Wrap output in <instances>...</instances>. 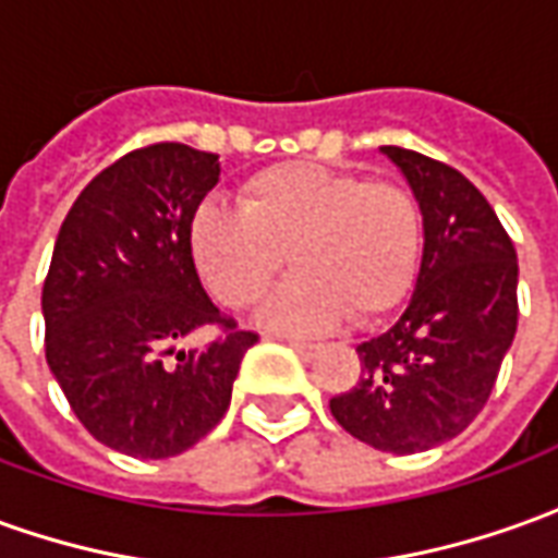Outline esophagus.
<instances>
[{
	"instance_id": "obj_1",
	"label": "esophagus",
	"mask_w": 558,
	"mask_h": 558,
	"mask_svg": "<svg viewBox=\"0 0 558 558\" xmlns=\"http://www.w3.org/2000/svg\"><path fill=\"white\" fill-rule=\"evenodd\" d=\"M290 347L302 356V360H314L319 350V344H314V341H290Z\"/></svg>"
}]
</instances>
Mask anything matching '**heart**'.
<instances>
[{"label": "heart", "mask_w": 558, "mask_h": 558, "mask_svg": "<svg viewBox=\"0 0 558 558\" xmlns=\"http://www.w3.org/2000/svg\"><path fill=\"white\" fill-rule=\"evenodd\" d=\"M239 205H202L190 251L208 290L229 307H251L290 256L295 271L259 311L268 329L302 335L347 314L372 319L414 280L423 220L404 186L280 162L244 181Z\"/></svg>", "instance_id": "obj_1"}]
</instances>
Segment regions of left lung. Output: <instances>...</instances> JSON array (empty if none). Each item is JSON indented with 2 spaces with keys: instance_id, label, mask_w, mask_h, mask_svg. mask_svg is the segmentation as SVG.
<instances>
[{
  "instance_id": "obj_1",
  "label": "left lung",
  "mask_w": 558,
  "mask_h": 558,
  "mask_svg": "<svg viewBox=\"0 0 558 558\" xmlns=\"http://www.w3.org/2000/svg\"><path fill=\"white\" fill-rule=\"evenodd\" d=\"M414 190L423 259L387 332L356 347V387L329 401L344 432L384 453H420L481 414L517 335V251L465 174L404 147H380Z\"/></svg>"
}]
</instances>
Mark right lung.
I'll return each instance as SVG.
<instances>
[{"mask_svg": "<svg viewBox=\"0 0 558 558\" xmlns=\"http://www.w3.org/2000/svg\"><path fill=\"white\" fill-rule=\"evenodd\" d=\"M220 181L217 154L178 142L138 147L99 171L65 214L41 290L45 356L96 441L169 459L211 432L256 335L202 290L190 226ZM223 325L208 348L174 340Z\"/></svg>", "mask_w": 558, "mask_h": 558, "instance_id": "obj_1", "label": "right lung"}]
</instances>
